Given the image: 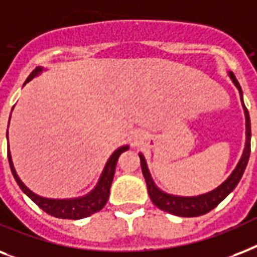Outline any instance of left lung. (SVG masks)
Instances as JSON below:
<instances>
[{
    "label": "left lung",
    "instance_id": "left-lung-1",
    "mask_svg": "<svg viewBox=\"0 0 257 257\" xmlns=\"http://www.w3.org/2000/svg\"><path fill=\"white\" fill-rule=\"evenodd\" d=\"M229 77L232 79L234 85L237 87L242 101V91L240 84H238L237 79L232 72H229ZM242 107H244V114H245V149H244V153H242L241 160L237 164L236 169L232 172V174L228 177V180L224 181L218 188H216L212 192L205 193V194H201V196L197 197L172 196V194L162 192V190L157 188L154 181L151 178L145 157L142 154H139L141 168H142L143 177H145V181H146L147 185V192H149L150 200L153 201V204L156 205L157 208H160L161 210H165V212H168L170 214H174V216H180V217H197V216H202V214L208 213L212 209H214L237 186L238 181L241 180L242 173L245 170L250 154V119L244 103H242Z\"/></svg>",
    "mask_w": 257,
    "mask_h": 257
}]
</instances>
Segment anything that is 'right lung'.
<instances>
[{"mask_svg": "<svg viewBox=\"0 0 257 257\" xmlns=\"http://www.w3.org/2000/svg\"><path fill=\"white\" fill-rule=\"evenodd\" d=\"M43 68H37L29 75L25 83L32 80L33 77L39 72H41ZM128 146H122L119 147L118 150L114 151V154L110 157V160L107 161L106 168L103 170L100 176V180L97 182L96 188L93 189L92 192L80 198H71V200H52V198H44L29 190V189L23 184V181L20 180L17 173L15 170L13 162H12V156L9 150H8V158H9V165H11L12 173L15 177L16 182L19 184L25 194L35 202L39 208L45 212V213L51 214L53 217L57 218H68V220H80V218L88 217L91 214L96 213L99 210L104 208V205L107 204L108 196H110V188L114 180V173H115V166H116V161H118L119 156L122 154L123 151H126Z\"/></svg>", "mask_w": 257, "mask_h": 257, "instance_id": "right-lung-1", "label": "right lung"}]
</instances>
